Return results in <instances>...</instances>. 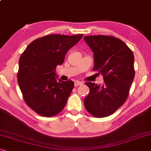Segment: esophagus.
<instances>
[{"label":"esophagus","instance_id":"34e87169","mask_svg":"<svg viewBox=\"0 0 151 151\" xmlns=\"http://www.w3.org/2000/svg\"><path fill=\"white\" fill-rule=\"evenodd\" d=\"M82 84H83V83L79 81H75V87L78 86H81Z\"/></svg>","mask_w":151,"mask_h":151}]
</instances>
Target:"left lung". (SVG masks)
I'll return each instance as SVG.
<instances>
[{
	"label": "left lung",
	"mask_w": 151,
	"mask_h": 151,
	"mask_svg": "<svg viewBox=\"0 0 151 151\" xmlns=\"http://www.w3.org/2000/svg\"><path fill=\"white\" fill-rule=\"evenodd\" d=\"M83 39L94 52L93 70L103 76V85L86 82L90 93L84 99L89 113L96 118L114 113L126 101L135 76L134 55L122 40L113 36L90 35Z\"/></svg>",
	"instance_id": "obj_1"
}]
</instances>
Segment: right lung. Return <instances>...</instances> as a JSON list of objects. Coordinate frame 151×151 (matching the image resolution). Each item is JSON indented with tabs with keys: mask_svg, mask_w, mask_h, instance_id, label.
Instances as JSON below:
<instances>
[{
	"mask_svg": "<svg viewBox=\"0 0 151 151\" xmlns=\"http://www.w3.org/2000/svg\"><path fill=\"white\" fill-rule=\"evenodd\" d=\"M83 34H52L29 44L19 59L18 83L25 103L39 115L51 117L64 108L74 88L71 80L58 81L56 67Z\"/></svg>",
	"mask_w": 151,
	"mask_h": 151,
	"instance_id": "1",
	"label": "right lung"
}]
</instances>
